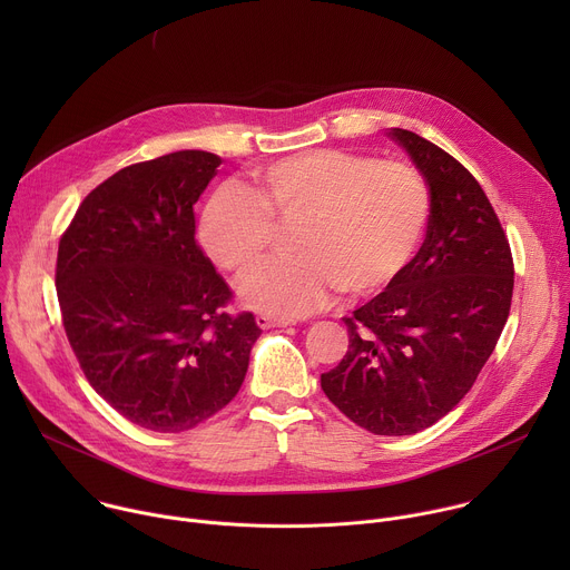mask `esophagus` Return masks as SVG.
<instances>
[{
    "instance_id": "1",
    "label": "esophagus",
    "mask_w": 570,
    "mask_h": 570,
    "mask_svg": "<svg viewBox=\"0 0 570 570\" xmlns=\"http://www.w3.org/2000/svg\"><path fill=\"white\" fill-rule=\"evenodd\" d=\"M257 324L262 330H273V327H291V320H282V317H273V315H264L259 313L257 315Z\"/></svg>"
}]
</instances>
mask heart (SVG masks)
Returning <instances> with one entry per match:
<instances>
[{
  "instance_id": "1",
  "label": "heart",
  "mask_w": 570,
  "mask_h": 570,
  "mask_svg": "<svg viewBox=\"0 0 570 570\" xmlns=\"http://www.w3.org/2000/svg\"><path fill=\"white\" fill-rule=\"evenodd\" d=\"M257 200L218 189L200 216V240L216 266L246 277L266 259L273 225H295L291 253L238 286L240 302L273 317L327 306L338 291L372 297L411 266L431 218V191L403 161L313 148L253 174Z\"/></svg>"
}]
</instances>
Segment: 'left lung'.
<instances>
[{
	"instance_id": "obj_1",
	"label": "left lung",
	"mask_w": 570,
	"mask_h": 570,
	"mask_svg": "<svg viewBox=\"0 0 570 570\" xmlns=\"http://www.w3.org/2000/svg\"><path fill=\"white\" fill-rule=\"evenodd\" d=\"M431 191L426 238L405 273L343 317L350 350L324 394L374 435H413L453 411L510 315L514 264L475 178L433 141L390 128Z\"/></svg>"
}]
</instances>
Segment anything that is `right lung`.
Masks as SVG:
<instances>
[{"label": "right lung", "mask_w": 570, "mask_h": 570, "mask_svg": "<svg viewBox=\"0 0 570 570\" xmlns=\"http://www.w3.org/2000/svg\"><path fill=\"white\" fill-rule=\"evenodd\" d=\"M220 157L176 150L126 167L60 238L56 293L90 385L128 422L183 433L236 396L262 330L223 311L225 279L196 240L194 205Z\"/></svg>", "instance_id": "add662e5"}]
</instances>
